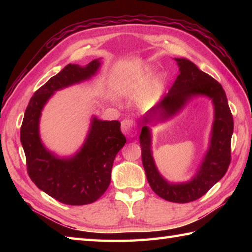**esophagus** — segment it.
I'll return each mask as SVG.
<instances>
[{
    "label": "esophagus",
    "mask_w": 252,
    "mask_h": 252,
    "mask_svg": "<svg viewBox=\"0 0 252 252\" xmlns=\"http://www.w3.org/2000/svg\"><path fill=\"white\" fill-rule=\"evenodd\" d=\"M121 130L123 134H126L127 137H134L136 135L135 125L131 119H125L121 121Z\"/></svg>",
    "instance_id": "obj_1"
}]
</instances>
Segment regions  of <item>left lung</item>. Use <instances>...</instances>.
<instances>
[{"instance_id": "obj_1", "label": "left lung", "mask_w": 252, "mask_h": 252, "mask_svg": "<svg viewBox=\"0 0 252 252\" xmlns=\"http://www.w3.org/2000/svg\"><path fill=\"white\" fill-rule=\"evenodd\" d=\"M180 67V74L175 79L169 92L159 103L149 110L142 121L140 144L142 162L146 178L152 189L163 199L172 202L185 203L194 201L220 181L231 163V140L234 121L228 107L226 94L216 79L185 58H175ZM196 94H206L215 105V122L213 127L211 147L205 159L193 180L186 184H168L157 171L150 151V132L146 122L166 120Z\"/></svg>"}]
</instances>
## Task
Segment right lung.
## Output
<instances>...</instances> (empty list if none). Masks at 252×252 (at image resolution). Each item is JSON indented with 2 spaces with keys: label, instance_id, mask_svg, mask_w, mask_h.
<instances>
[{
  "label": "right lung",
  "instance_id": "obj_1",
  "mask_svg": "<svg viewBox=\"0 0 252 252\" xmlns=\"http://www.w3.org/2000/svg\"><path fill=\"white\" fill-rule=\"evenodd\" d=\"M99 65L98 60L92 61L87 67L69 63L52 77L31 97L20 127V142L29 178L41 190L66 205H88L104 194L110 184L116 155L126 140L119 121L93 118L81 151L71 158L60 159L47 152L41 143V111L55 91L91 78Z\"/></svg>",
  "mask_w": 252,
  "mask_h": 252
}]
</instances>
